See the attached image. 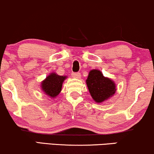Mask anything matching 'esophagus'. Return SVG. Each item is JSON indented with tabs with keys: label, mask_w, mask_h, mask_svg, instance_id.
<instances>
[{
	"label": "esophagus",
	"mask_w": 154,
	"mask_h": 154,
	"mask_svg": "<svg viewBox=\"0 0 154 154\" xmlns=\"http://www.w3.org/2000/svg\"><path fill=\"white\" fill-rule=\"evenodd\" d=\"M72 76L73 78H75V79H80L81 78V75L80 73H72Z\"/></svg>",
	"instance_id": "esophagus-1"
}]
</instances>
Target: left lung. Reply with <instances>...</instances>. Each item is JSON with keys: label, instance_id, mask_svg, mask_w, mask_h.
Returning a JSON list of instances; mask_svg holds the SVG:
<instances>
[{"label": "left lung", "instance_id": "left-lung-1", "mask_svg": "<svg viewBox=\"0 0 154 154\" xmlns=\"http://www.w3.org/2000/svg\"><path fill=\"white\" fill-rule=\"evenodd\" d=\"M86 84L92 98L99 104L109 100L116 91L114 81L104 76L102 71L98 69L90 71Z\"/></svg>", "mask_w": 154, "mask_h": 154}]
</instances>
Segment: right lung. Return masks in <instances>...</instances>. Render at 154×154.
Returning <instances> with one entry per match:
<instances>
[{"instance_id": "right-lung-1", "label": "right lung", "mask_w": 154, "mask_h": 154, "mask_svg": "<svg viewBox=\"0 0 154 154\" xmlns=\"http://www.w3.org/2000/svg\"><path fill=\"white\" fill-rule=\"evenodd\" d=\"M66 79H67L66 75H60L54 72L50 73L46 79L41 82L42 91L48 96V97L52 99L57 97L62 90V84Z\"/></svg>"}]
</instances>
